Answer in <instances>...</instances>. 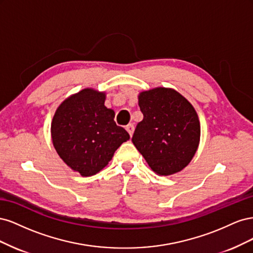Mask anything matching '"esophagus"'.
<instances>
[{
    "instance_id": "1",
    "label": "esophagus",
    "mask_w": 253,
    "mask_h": 253,
    "mask_svg": "<svg viewBox=\"0 0 253 253\" xmlns=\"http://www.w3.org/2000/svg\"><path fill=\"white\" fill-rule=\"evenodd\" d=\"M126 131H127V133L129 134V136L132 137V135H133V133H134V129H135V127H134V126L132 125V124H129V125H127L126 126Z\"/></svg>"
}]
</instances>
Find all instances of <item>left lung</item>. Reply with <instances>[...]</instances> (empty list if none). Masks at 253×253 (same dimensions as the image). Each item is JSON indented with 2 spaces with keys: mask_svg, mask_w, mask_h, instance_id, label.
<instances>
[{
  "mask_svg": "<svg viewBox=\"0 0 253 253\" xmlns=\"http://www.w3.org/2000/svg\"><path fill=\"white\" fill-rule=\"evenodd\" d=\"M143 119L132 141L157 175L168 176L190 164L201 140L198 115L177 90L155 87L138 95Z\"/></svg>",
  "mask_w": 253,
  "mask_h": 253,
  "instance_id": "left-lung-1",
  "label": "left lung"
}]
</instances>
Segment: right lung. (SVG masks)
<instances>
[{"mask_svg":"<svg viewBox=\"0 0 253 253\" xmlns=\"http://www.w3.org/2000/svg\"><path fill=\"white\" fill-rule=\"evenodd\" d=\"M106 94L84 88L67 97L53 115L50 134L53 148L63 162L81 176L100 172L114 153L129 139L114 121L115 112L104 105Z\"/></svg>","mask_w":253,"mask_h":253,"instance_id":"right-lung-1","label":"right lung"}]
</instances>
